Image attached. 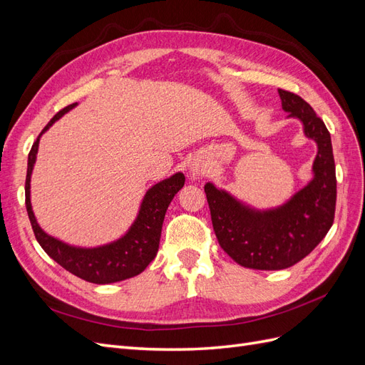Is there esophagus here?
<instances>
[{
	"mask_svg": "<svg viewBox=\"0 0 365 365\" xmlns=\"http://www.w3.org/2000/svg\"><path fill=\"white\" fill-rule=\"evenodd\" d=\"M201 173H202V168H201V165L192 164V168H190V175L193 176V178H195V176H200Z\"/></svg>",
	"mask_w": 365,
	"mask_h": 365,
	"instance_id": "obj_1",
	"label": "esophagus"
}]
</instances>
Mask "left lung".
<instances>
[{"instance_id": "8db88e82", "label": "left lung", "mask_w": 365, "mask_h": 365, "mask_svg": "<svg viewBox=\"0 0 365 365\" xmlns=\"http://www.w3.org/2000/svg\"><path fill=\"white\" fill-rule=\"evenodd\" d=\"M282 106L303 123L318 153L314 180L279 208L257 212L213 184L204 190L220 248L240 267L275 271L289 268L324 239L334 224L336 175L330 134L312 106L300 96L279 90Z\"/></svg>"}]
</instances>
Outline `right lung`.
Returning a JSON list of instances; mask_svg holds the SVG:
<instances>
[{
    "label": "right lung",
    "mask_w": 365,
    "mask_h": 365,
    "mask_svg": "<svg viewBox=\"0 0 365 365\" xmlns=\"http://www.w3.org/2000/svg\"><path fill=\"white\" fill-rule=\"evenodd\" d=\"M76 105L77 103L65 106L62 111L54 115L48 121V125L42 129L36 141L33 143L27 163L26 208L33 233H35L39 245L54 262H58L62 268L90 283L106 284L121 282L134 277V275H138L140 272L146 269V267L153 259H155L160 247L165 210H168L169 204L172 202L173 196L182 189L185 178L182 173H175L170 178L164 180L153 185L152 189H149L145 200L141 202L135 222L132 224V227L123 237L113 242V244L97 248H77L48 236L46 231L39 227L35 215H33L30 204V176L33 165H35L36 161L41 135L54 123V121L59 120Z\"/></svg>",
    "instance_id": "1"
}]
</instances>
